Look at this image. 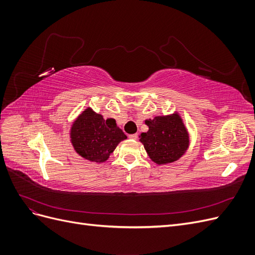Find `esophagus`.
I'll return each mask as SVG.
<instances>
[{
    "label": "esophagus",
    "instance_id": "34e87169",
    "mask_svg": "<svg viewBox=\"0 0 255 255\" xmlns=\"http://www.w3.org/2000/svg\"><path fill=\"white\" fill-rule=\"evenodd\" d=\"M128 138H130V139H138V135L137 134H132V135H128Z\"/></svg>",
    "mask_w": 255,
    "mask_h": 255
}]
</instances>
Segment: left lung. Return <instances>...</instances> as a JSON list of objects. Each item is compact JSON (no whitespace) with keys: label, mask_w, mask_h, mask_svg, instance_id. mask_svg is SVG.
I'll use <instances>...</instances> for the list:
<instances>
[{"label":"left lung","mask_w":255,"mask_h":255,"mask_svg":"<svg viewBox=\"0 0 255 255\" xmlns=\"http://www.w3.org/2000/svg\"><path fill=\"white\" fill-rule=\"evenodd\" d=\"M145 125L149 130L140 134L139 140L154 163H172L188 148V133L177 114L145 120Z\"/></svg>","instance_id":"8db88e82"}]
</instances>
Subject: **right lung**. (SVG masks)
Returning a JSON list of instances; mask_svg holds the SVG:
<instances>
[{
	"instance_id": "right-lung-1",
	"label": "right lung",
	"mask_w": 255,
	"mask_h": 255,
	"mask_svg": "<svg viewBox=\"0 0 255 255\" xmlns=\"http://www.w3.org/2000/svg\"><path fill=\"white\" fill-rule=\"evenodd\" d=\"M71 142L81 156L90 161L103 163L127 135L115 119L104 120L91 109L85 110L71 128Z\"/></svg>"
}]
</instances>
